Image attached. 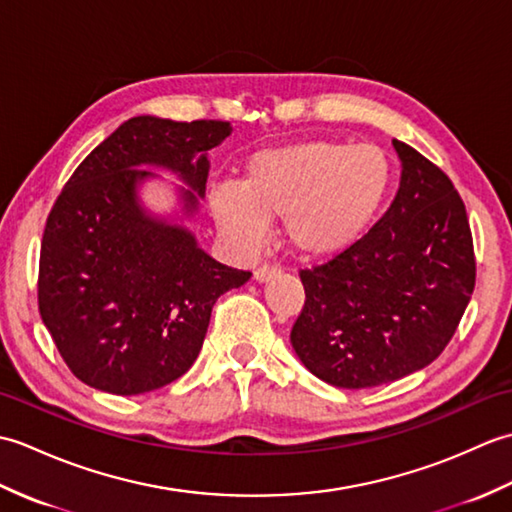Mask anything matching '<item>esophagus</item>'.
<instances>
[{
    "label": "esophagus",
    "mask_w": 512,
    "mask_h": 512,
    "mask_svg": "<svg viewBox=\"0 0 512 512\" xmlns=\"http://www.w3.org/2000/svg\"><path fill=\"white\" fill-rule=\"evenodd\" d=\"M277 273H279L277 266H259L253 277H255V281H259V284H264V281H270L273 277H277Z\"/></svg>",
    "instance_id": "34e87169"
}]
</instances>
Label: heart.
<instances>
[{
    "label": "heart",
    "mask_w": 512,
    "mask_h": 512,
    "mask_svg": "<svg viewBox=\"0 0 512 512\" xmlns=\"http://www.w3.org/2000/svg\"><path fill=\"white\" fill-rule=\"evenodd\" d=\"M394 160L378 145L301 140L246 162L237 187L211 193L217 226L239 246H257L281 220L286 244L306 259L343 253L374 224L394 189Z\"/></svg>",
    "instance_id": "1"
}]
</instances>
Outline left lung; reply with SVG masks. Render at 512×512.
<instances>
[{"label":"left lung","instance_id":"obj_1","mask_svg":"<svg viewBox=\"0 0 512 512\" xmlns=\"http://www.w3.org/2000/svg\"><path fill=\"white\" fill-rule=\"evenodd\" d=\"M394 147L402 173L387 213L330 262L299 273L306 303L290 343L334 387L394 383L436 361L475 288L460 193L416 149Z\"/></svg>","mask_w":512,"mask_h":512}]
</instances>
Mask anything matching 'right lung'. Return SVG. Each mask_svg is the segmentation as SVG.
Listing matches in <instances>:
<instances>
[{"instance_id": "right-lung-1", "label": "right lung", "mask_w": 512, "mask_h": 512, "mask_svg": "<svg viewBox=\"0 0 512 512\" xmlns=\"http://www.w3.org/2000/svg\"><path fill=\"white\" fill-rule=\"evenodd\" d=\"M226 121L176 123L136 116L107 136L65 182L39 257V312L54 345L85 385L138 396L180 378L198 358L215 301L248 270L215 262L184 226L138 202L140 169H169L193 215L209 178L206 151Z\"/></svg>"}]
</instances>
